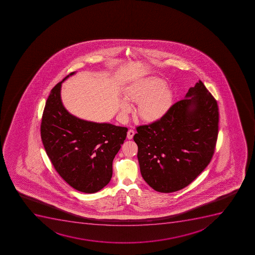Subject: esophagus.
<instances>
[{
    "label": "esophagus",
    "instance_id": "34e87169",
    "mask_svg": "<svg viewBox=\"0 0 255 255\" xmlns=\"http://www.w3.org/2000/svg\"><path fill=\"white\" fill-rule=\"evenodd\" d=\"M134 135H135V131H134V130H131V129H130V130H128V135H127V137H128V139H131L133 138V136H134Z\"/></svg>",
    "mask_w": 255,
    "mask_h": 255
}]
</instances>
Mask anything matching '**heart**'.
Segmentation results:
<instances>
[{
	"instance_id": "1",
	"label": "heart",
	"mask_w": 255,
	"mask_h": 255,
	"mask_svg": "<svg viewBox=\"0 0 255 255\" xmlns=\"http://www.w3.org/2000/svg\"><path fill=\"white\" fill-rule=\"evenodd\" d=\"M165 87L166 82L159 78H148L129 86L124 96L128 101L139 102V116L145 121L153 122L161 119L172 103V93ZM120 108L121 114L125 116L131 107L127 101L121 100Z\"/></svg>"
}]
</instances>
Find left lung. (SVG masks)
Wrapping results in <instances>:
<instances>
[{
  "label": "left lung",
  "instance_id": "1",
  "mask_svg": "<svg viewBox=\"0 0 255 255\" xmlns=\"http://www.w3.org/2000/svg\"><path fill=\"white\" fill-rule=\"evenodd\" d=\"M142 177L159 193L188 186L208 166L219 131L217 102L199 82L159 120L136 128Z\"/></svg>",
  "mask_w": 255,
  "mask_h": 255
}]
</instances>
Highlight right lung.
I'll list each match as a JSON object with an SVG mask.
<instances>
[{
	"mask_svg": "<svg viewBox=\"0 0 255 255\" xmlns=\"http://www.w3.org/2000/svg\"><path fill=\"white\" fill-rule=\"evenodd\" d=\"M75 73L52 89L43 112L40 135L60 176L76 190L94 193L111 181L113 160L126 139L128 128L87 121L69 113L62 104L61 87Z\"/></svg>",
	"mask_w": 255,
	"mask_h": 255,
	"instance_id": "obj_1",
	"label": "right lung"
}]
</instances>
